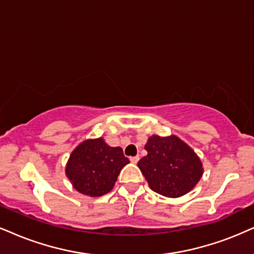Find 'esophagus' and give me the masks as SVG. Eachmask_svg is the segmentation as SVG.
<instances>
[{
	"label": "esophagus",
	"instance_id": "obj_1",
	"mask_svg": "<svg viewBox=\"0 0 254 254\" xmlns=\"http://www.w3.org/2000/svg\"><path fill=\"white\" fill-rule=\"evenodd\" d=\"M139 155H135V156H130L129 158V160H130V162H133V164H136L137 161H139Z\"/></svg>",
	"mask_w": 254,
	"mask_h": 254
}]
</instances>
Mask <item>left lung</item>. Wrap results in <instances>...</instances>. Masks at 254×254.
Segmentation results:
<instances>
[{"instance_id":"left-lung-1","label":"left lung","mask_w":254,"mask_h":254,"mask_svg":"<svg viewBox=\"0 0 254 254\" xmlns=\"http://www.w3.org/2000/svg\"><path fill=\"white\" fill-rule=\"evenodd\" d=\"M145 149L147 155L137 166L154 192L178 198L189 193L201 178V161L179 137L153 135Z\"/></svg>"}]
</instances>
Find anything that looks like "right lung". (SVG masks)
Instances as JSON below:
<instances>
[{
    "label": "right lung",
    "instance_id": "1",
    "mask_svg": "<svg viewBox=\"0 0 254 254\" xmlns=\"http://www.w3.org/2000/svg\"><path fill=\"white\" fill-rule=\"evenodd\" d=\"M128 162L122 148L108 146L100 137L83 141L74 149L65 174L80 193L100 196L111 192L119 173Z\"/></svg>",
    "mask_w": 254,
    "mask_h": 254
}]
</instances>
